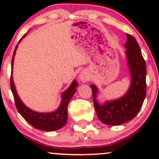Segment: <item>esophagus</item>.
I'll return each mask as SVG.
<instances>
[{
	"label": "esophagus",
	"instance_id": "1",
	"mask_svg": "<svg viewBox=\"0 0 159 159\" xmlns=\"http://www.w3.org/2000/svg\"><path fill=\"white\" fill-rule=\"evenodd\" d=\"M78 78H79L81 81L86 82L90 79V74H89V72L86 69H84V70L81 71L79 75H78Z\"/></svg>",
	"mask_w": 159,
	"mask_h": 159
}]
</instances>
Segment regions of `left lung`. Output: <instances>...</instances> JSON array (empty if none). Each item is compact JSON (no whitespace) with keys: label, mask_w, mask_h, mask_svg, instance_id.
<instances>
[{"label":"left lung","mask_w":159,"mask_h":159,"mask_svg":"<svg viewBox=\"0 0 159 159\" xmlns=\"http://www.w3.org/2000/svg\"><path fill=\"white\" fill-rule=\"evenodd\" d=\"M124 47L129 73L130 85L125 94L113 100L98 102V87L91 84L95 110L98 118L105 125H119L132 120L141 108L147 93V67L140 46L134 36L126 34Z\"/></svg>","instance_id":"obj_1"}]
</instances>
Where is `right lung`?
Returning a JSON list of instances; mask_svg holds the SVG:
<instances>
[{
    "instance_id": "1",
    "label": "right lung",
    "mask_w": 159,
    "mask_h": 159,
    "mask_svg": "<svg viewBox=\"0 0 159 159\" xmlns=\"http://www.w3.org/2000/svg\"><path fill=\"white\" fill-rule=\"evenodd\" d=\"M26 34L22 36L19 40V43H21L24 37H25ZM19 45H16L15 51L13 53V57L12 59V64H11V78H10V86L12 93L13 94L14 99H15L16 106L19 114L22 116L28 123H30L33 127L39 129V130L45 131V132H53V131L58 130L65 125L67 122V116H68V107L69 102L72 98L75 93L76 92V87H78V82L74 80L72 82L68 88L61 94V102L60 104L57 109L52 112H37V111L29 108L25 105V103L20 98L17 90L16 89L15 84L13 81V76H12V71H13V62L14 57L16 55V50H17Z\"/></svg>"
}]
</instances>
